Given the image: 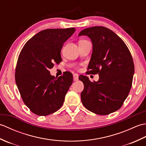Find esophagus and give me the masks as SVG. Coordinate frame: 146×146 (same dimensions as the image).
I'll use <instances>...</instances> for the list:
<instances>
[{"mask_svg": "<svg viewBox=\"0 0 146 146\" xmlns=\"http://www.w3.org/2000/svg\"><path fill=\"white\" fill-rule=\"evenodd\" d=\"M78 80V75L77 73L73 74V80L74 81H77Z\"/></svg>", "mask_w": 146, "mask_h": 146, "instance_id": "34e87169", "label": "esophagus"}]
</instances>
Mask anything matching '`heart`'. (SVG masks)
<instances>
[{"mask_svg":"<svg viewBox=\"0 0 146 146\" xmlns=\"http://www.w3.org/2000/svg\"><path fill=\"white\" fill-rule=\"evenodd\" d=\"M85 41V40H82V41Z\"/></svg>","mask_w":146,"mask_h":146,"instance_id":"1","label":"heart"}]
</instances>
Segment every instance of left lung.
<instances>
[{"label":"left lung","instance_id":"1","mask_svg":"<svg viewBox=\"0 0 146 146\" xmlns=\"http://www.w3.org/2000/svg\"><path fill=\"white\" fill-rule=\"evenodd\" d=\"M91 39L93 51L88 74H98V82L86 76L79 79L84 84L81 94L83 105L96 114L105 115L119 110L131 90L134 64L125 42L112 31L103 26L82 30L80 36Z\"/></svg>","mask_w":146,"mask_h":146}]
</instances>
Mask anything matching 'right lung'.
<instances>
[{
	"instance_id": "obj_1",
	"label": "right lung",
	"mask_w": 146,
	"mask_h": 146,
	"mask_svg": "<svg viewBox=\"0 0 146 146\" xmlns=\"http://www.w3.org/2000/svg\"><path fill=\"white\" fill-rule=\"evenodd\" d=\"M75 28L48 29L26 42L19 55L15 80L24 103L33 113L46 116L58 110L73 83V75L66 71L58 78L49 71L54 63L62 61L64 42Z\"/></svg>"
}]
</instances>
